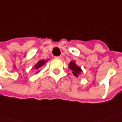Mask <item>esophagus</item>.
<instances>
[{
  "label": "esophagus",
  "mask_w": 122,
  "mask_h": 122,
  "mask_svg": "<svg viewBox=\"0 0 122 122\" xmlns=\"http://www.w3.org/2000/svg\"><path fill=\"white\" fill-rule=\"evenodd\" d=\"M61 58H62V56H56L55 57V58H57V59H61Z\"/></svg>",
  "instance_id": "34e87169"
}]
</instances>
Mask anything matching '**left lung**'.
I'll return each instance as SVG.
<instances>
[{
	"label": "left lung",
	"mask_w": 122,
	"mask_h": 122,
	"mask_svg": "<svg viewBox=\"0 0 122 122\" xmlns=\"http://www.w3.org/2000/svg\"><path fill=\"white\" fill-rule=\"evenodd\" d=\"M69 67L72 71V73L75 76H78L82 72L81 68L75 64V61H71L69 64Z\"/></svg>",
	"instance_id": "obj_1"
}]
</instances>
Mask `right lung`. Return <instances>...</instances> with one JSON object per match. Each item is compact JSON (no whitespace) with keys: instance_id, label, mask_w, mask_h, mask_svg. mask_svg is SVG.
Here are the masks:
<instances>
[{"instance_id":"right-lung-1","label":"right lung","mask_w":122,"mask_h":122,"mask_svg":"<svg viewBox=\"0 0 122 122\" xmlns=\"http://www.w3.org/2000/svg\"><path fill=\"white\" fill-rule=\"evenodd\" d=\"M46 61H45V60H40V61H39L37 62V64H35V66H34V68L36 69V70H37V69H39L41 66H42L43 65H44L45 64H46ZM40 71H37V72H39Z\"/></svg>"}]
</instances>
